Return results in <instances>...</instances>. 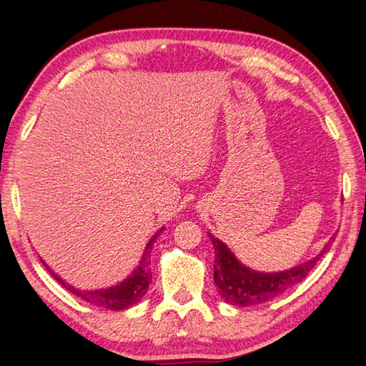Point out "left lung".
Segmentation results:
<instances>
[{
	"instance_id": "left-lung-1",
	"label": "left lung",
	"mask_w": 366,
	"mask_h": 366,
	"mask_svg": "<svg viewBox=\"0 0 366 366\" xmlns=\"http://www.w3.org/2000/svg\"><path fill=\"white\" fill-rule=\"evenodd\" d=\"M209 239H211L215 250V286L219 287V292L224 302L239 307L258 305V303L272 300L294 285L300 283L330 247L329 242L320 254H316L315 258L299 264V266L292 269L267 274V272H256L253 269H248L242 262H239L227 244L214 237L211 232H209Z\"/></svg>"
}]
</instances>
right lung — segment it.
<instances>
[{
    "instance_id": "obj_1",
    "label": "right lung",
    "mask_w": 366,
    "mask_h": 366,
    "mask_svg": "<svg viewBox=\"0 0 366 366\" xmlns=\"http://www.w3.org/2000/svg\"><path fill=\"white\" fill-rule=\"evenodd\" d=\"M162 231H163V228L155 232L154 237L149 240V242H147L142 259H139L137 269L132 272V275L116 286L107 287V290L81 291V290H76V287H74L71 285H67L64 280H61L56 274H53V272L51 274L61 285L67 287V290L72 294H75L76 297H80L84 302L91 303V305L102 307L107 310H114V312H118V310L130 308L132 305H135V303H138L144 297L147 287H149V283L152 282L151 252H152L154 242L157 240V236Z\"/></svg>"
}]
</instances>
